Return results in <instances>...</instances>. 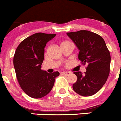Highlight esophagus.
<instances>
[{
    "instance_id": "obj_1",
    "label": "esophagus",
    "mask_w": 121,
    "mask_h": 121,
    "mask_svg": "<svg viewBox=\"0 0 121 121\" xmlns=\"http://www.w3.org/2000/svg\"><path fill=\"white\" fill-rule=\"evenodd\" d=\"M61 74H63V75H65V76H69V75H70V74H71V72H62Z\"/></svg>"
}]
</instances>
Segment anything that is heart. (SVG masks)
I'll list each match as a JSON object with an SVG mask.
<instances>
[{"label": "heart", "mask_w": 121, "mask_h": 121, "mask_svg": "<svg viewBox=\"0 0 121 121\" xmlns=\"http://www.w3.org/2000/svg\"><path fill=\"white\" fill-rule=\"evenodd\" d=\"M64 42H62V43H64Z\"/></svg>", "instance_id": "obj_1"}]
</instances>
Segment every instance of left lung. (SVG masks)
Returning <instances> with one entry per match:
<instances>
[{"instance_id": "left-lung-1", "label": "left lung", "mask_w": 121, "mask_h": 121, "mask_svg": "<svg viewBox=\"0 0 121 121\" xmlns=\"http://www.w3.org/2000/svg\"><path fill=\"white\" fill-rule=\"evenodd\" d=\"M79 50L78 58L83 65L87 64L86 72H74L77 80L72 86L76 93L91 96L102 87L109 75L111 55L102 37L89 30L67 32Z\"/></svg>"}]
</instances>
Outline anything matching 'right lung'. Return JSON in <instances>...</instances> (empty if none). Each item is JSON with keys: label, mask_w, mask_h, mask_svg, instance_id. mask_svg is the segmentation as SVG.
Segmentation results:
<instances>
[{"label": "right lung", "mask_w": 121, "mask_h": 121, "mask_svg": "<svg viewBox=\"0 0 121 121\" xmlns=\"http://www.w3.org/2000/svg\"><path fill=\"white\" fill-rule=\"evenodd\" d=\"M56 34H34L20 43L13 56L17 81L23 91L30 97L42 98L51 92L59 72L47 73L41 69L44 48Z\"/></svg>", "instance_id": "1"}]
</instances>
